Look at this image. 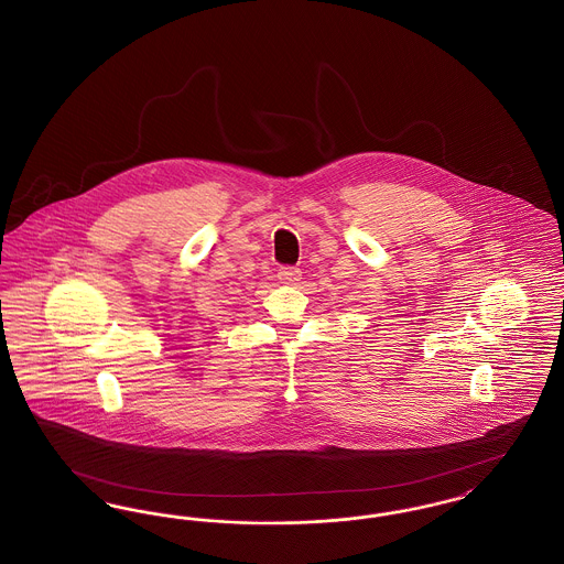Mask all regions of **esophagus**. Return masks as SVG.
Returning <instances> with one entry per match:
<instances>
[{"label": "esophagus", "instance_id": "esophagus-1", "mask_svg": "<svg viewBox=\"0 0 564 564\" xmlns=\"http://www.w3.org/2000/svg\"><path fill=\"white\" fill-rule=\"evenodd\" d=\"M276 276L283 285H295L302 279V272H300V269H294V267H283V269H279Z\"/></svg>", "mask_w": 564, "mask_h": 564}]
</instances>
